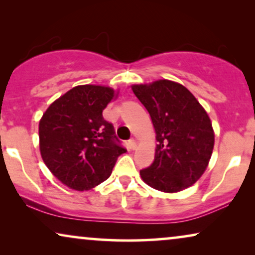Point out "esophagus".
<instances>
[{"label":"esophagus","instance_id":"34e87169","mask_svg":"<svg viewBox=\"0 0 255 255\" xmlns=\"http://www.w3.org/2000/svg\"><path fill=\"white\" fill-rule=\"evenodd\" d=\"M137 141L134 140V139H130V140H128V148L131 149V151H133V149H135L137 148Z\"/></svg>","mask_w":255,"mask_h":255}]
</instances>
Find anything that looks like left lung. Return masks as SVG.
<instances>
[{"instance_id": "obj_1", "label": "left lung", "mask_w": 255, "mask_h": 255, "mask_svg": "<svg viewBox=\"0 0 255 255\" xmlns=\"http://www.w3.org/2000/svg\"><path fill=\"white\" fill-rule=\"evenodd\" d=\"M155 130L154 161L140 170L142 181L162 193H179L207 169L215 145L210 117L181 83L156 80L132 86Z\"/></svg>"}]
</instances>
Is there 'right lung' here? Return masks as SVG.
Instances as JSON below:
<instances>
[{"mask_svg":"<svg viewBox=\"0 0 255 255\" xmlns=\"http://www.w3.org/2000/svg\"><path fill=\"white\" fill-rule=\"evenodd\" d=\"M118 90L96 85L76 86L47 108L39 121V149L51 173L71 189L83 191L110 176L117 158L127 152L118 144L103 110Z\"/></svg>","mask_w":255,"mask_h":255,"instance_id":"add662e5","label":"right lung"}]
</instances>
